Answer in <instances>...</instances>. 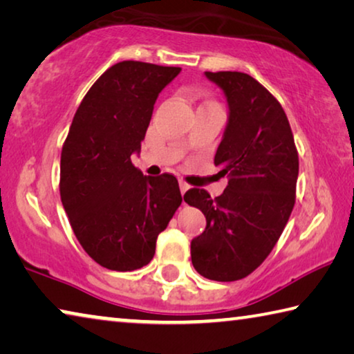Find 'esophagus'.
<instances>
[{
	"mask_svg": "<svg viewBox=\"0 0 354 354\" xmlns=\"http://www.w3.org/2000/svg\"><path fill=\"white\" fill-rule=\"evenodd\" d=\"M189 189H190V186H189L187 183H184V181H179V190H181V194H183V195L186 194Z\"/></svg>",
	"mask_w": 354,
	"mask_h": 354,
	"instance_id": "34e87169",
	"label": "esophagus"
}]
</instances>
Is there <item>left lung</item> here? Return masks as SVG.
Segmentation results:
<instances>
[{
  "label": "left lung",
  "mask_w": 354,
  "mask_h": 354,
  "mask_svg": "<svg viewBox=\"0 0 354 354\" xmlns=\"http://www.w3.org/2000/svg\"><path fill=\"white\" fill-rule=\"evenodd\" d=\"M222 89L228 122L214 157L228 178L222 195L190 189L184 201L198 207L206 228L190 243L192 265L217 282L244 279L266 260L295 206L299 159L282 105L243 72H205Z\"/></svg>",
  "instance_id": "left-lung-1"
}]
</instances>
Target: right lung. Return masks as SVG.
I'll return each instance as SVG.
<instances>
[{
  "mask_svg": "<svg viewBox=\"0 0 354 354\" xmlns=\"http://www.w3.org/2000/svg\"><path fill=\"white\" fill-rule=\"evenodd\" d=\"M179 72L140 61L111 66L83 97L63 145L64 211L86 254L111 271L147 266L183 201L175 176H143L131 159L157 96Z\"/></svg>",
  "mask_w": 354,
  "mask_h": 354,
  "instance_id": "add662e5",
  "label": "right lung"
}]
</instances>
